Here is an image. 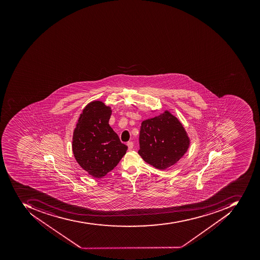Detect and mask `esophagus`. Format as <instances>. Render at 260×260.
I'll use <instances>...</instances> for the list:
<instances>
[{
	"mask_svg": "<svg viewBox=\"0 0 260 260\" xmlns=\"http://www.w3.org/2000/svg\"><path fill=\"white\" fill-rule=\"evenodd\" d=\"M127 146H128V149L131 150V149H133V147H134V142H127Z\"/></svg>",
	"mask_w": 260,
	"mask_h": 260,
	"instance_id": "obj_1",
	"label": "esophagus"
}]
</instances>
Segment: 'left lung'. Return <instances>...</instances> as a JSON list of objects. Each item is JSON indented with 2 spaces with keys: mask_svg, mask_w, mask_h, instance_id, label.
Wrapping results in <instances>:
<instances>
[{
  "mask_svg": "<svg viewBox=\"0 0 260 260\" xmlns=\"http://www.w3.org/2000/svg\"><path fill=\"white\" fill-rule=\"evenodd\" d=\"M138 153L159 170L173 166L186 153L189 139L176 117L168 111L142 122Z\"/></svg>",
  "mask_w": 260,
  "mask_h": 260,
  "instance_id": "obj_1",
  "label": "left lung"
}]
</instances>
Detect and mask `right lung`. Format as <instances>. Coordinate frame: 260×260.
Returning a JSON list of instances; mask_svg holds the SVG:
<instances>
[{
    "instance_id": "1",
    "label": "right lung",
    "mask_w": 260,
    "mask_h": 260,
    "mask_svg": "<svg viewBox=\"0 0 260 260\" xmlns=\"http://www.w3.org/2000/svg\"><path fill=\"white\" fill-rule=\"evenodd\" d=\"M111 108L100 101L83 109L74 131L72 149L79 166L96 178L114 169L127 150L109 125Z\"/></svg>"
}]
</instances>
